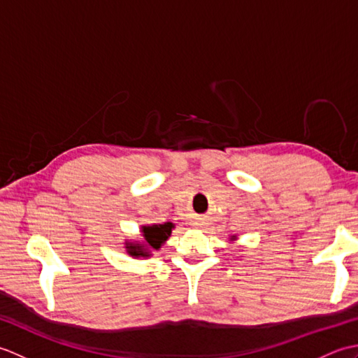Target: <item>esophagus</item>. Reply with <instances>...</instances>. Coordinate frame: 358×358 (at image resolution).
I'll use <instances>...</instances> for the list:
<instances>
[{
	"label": "esophagus",
	"mask_w": 358,
	"mask_h": 358,
	"mask_svg": "<svg viewBox=\"0 0 358 358\" xmlns=\"http://www.w3.org/2000/svg\"><path fill=\"white\" fill-rule=\"evenodd\" d=\"M194 224H195L196 227H201V226H203V223H201V222H195Z\"/></svg>",
	"instance_id": "1"
}]
</instances>
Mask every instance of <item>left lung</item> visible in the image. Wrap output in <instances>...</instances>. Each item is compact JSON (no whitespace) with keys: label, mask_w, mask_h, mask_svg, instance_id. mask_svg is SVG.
<instances>
[{"label":"left lung","mask_w":358,"mask_h":358,"mask_svg":"<svg viewBox=\"0 0 358 358\" xmlns=\"http://www.w3.org/2000/svg\"><path fill=\"white\" fill-rule=\"evenodd\" d=\"M229 241H237V235H231V240Z\"/></svg>","instance_id":"8db88e82"}]
</instances>
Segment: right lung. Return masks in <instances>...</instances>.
<instances>
[{"mask_svg": "<svg viewBox=\"0 0 358 358\" xmlns=\"http://www.w3.org/2000/svg\"><path fill=\"white\" fill-rule=\"evenodd\" d=\"M173 223L166 222L162 224H143L141 226V241L131 243L127 248V252L132 257H150L154 250L162 249V246L171 237Z\"/></svg>", "mask_w": 358, "mask_h": 358, "instance_id": "1", "label": "right lung"}]
</instances>
